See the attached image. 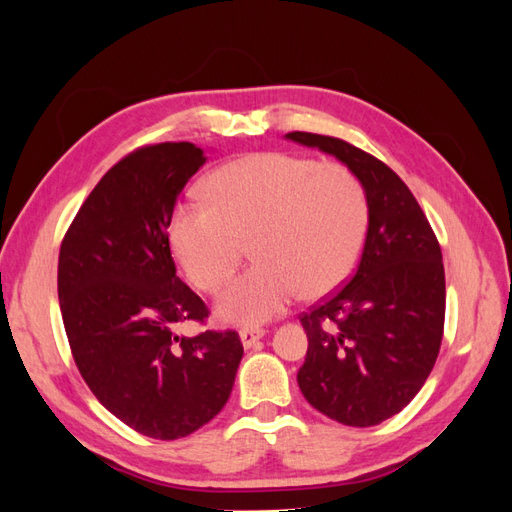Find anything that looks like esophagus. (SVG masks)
<instances>
[{"instance_id": "34e87169", "label": "esophagus", "mask_w": 512, "mask_h": 512, "mask_svg": "<svg viewBox=\"0 0 512 512\" xmlns=\"http://www.w3.org/2000/svg\"><path fill=\"white\" fill-rule=\"evenodd\" d=\"M265 329H258V327H247V329H241L239 335H241V342L245 348H252L256 342H260L262 337H265Z\"/></svg>"}]
</instances>
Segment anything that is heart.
Returning <instances> with one entry per match:
<instances>
[{"label":"heart","instance_id":"1","mask_svg":"<svg viewBox=\"0 0 512 512\" xmlns=\"http://www.w3.org/2000/svg\"><path fill=\"white\" fill-rule=\"evenodd\" d=\"M367 224V194L348 166L262 151L215 168L203 198L177 203L168 241L205 292L224 286L243 241H252L256 262L218 301L222 320L252 327L284 314L299 292L320 299L342 286L359 262Z\"/></svg>","mask_w":512,"mask_h":512}]
</instances>
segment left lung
<instances>
[{"instance_id":"1","label":"left lung","mask_w":512,"mask_h":512,"mask_svg":"<svg viewBox=\"0 0 512 512\" xmlns=\"http://www.w3.org/2000/svg\"><path fill=\"white\" fill-rule=\"evenodd\" d=\"M286 138L342 160L369 205L352 277L299 316L309 342L299 389L337 423L380 425L410 404L438 359L446 309L440 243L408 185L371 153L335 136Z\"/></svg>"}]
</instances>
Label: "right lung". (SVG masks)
<instances>
[{"label": "right lung", "instance_id": "right-lung-1", "mask_svg": "<svg viewBox=\"0 0 512 512\" xmlns=\"http://www.w3.org/2000/svg\"><path fill=\"white\" fill-rule=\"evenodd\" d=\"M205 160L192 143L134 149L91 190L59 250V307L76 367L108 412L156 440L209 423L243 356L237 331L175 333L209 316L177 277L168 243L170 213Z\"/></svg>", "mask_w": 512, "mask_h": 512}]
</instances>
